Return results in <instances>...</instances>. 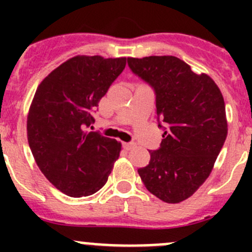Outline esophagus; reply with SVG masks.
<instances>
[{
  "mask_svg": "<svg viewBox=\"0 0 252 252\" xmlns=\"http://www.w3.org/2000/svg\"><path fill=\"white\" fill-rule=\"evenodd\" d=\"M123 146H124V149L126 150H128V151H130V150H133V149H135V142H123Z\"/></svg>",
  "mask_w": 252,
  "mask_h": 252,
  "instance_id": "esophagus-1",
  "label": "esophagus"
}]
</instances>
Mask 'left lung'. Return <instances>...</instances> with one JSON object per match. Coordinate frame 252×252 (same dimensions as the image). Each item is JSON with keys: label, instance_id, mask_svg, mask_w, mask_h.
<instances>
[{"label": "left lung", "instance_id": "8db88e82", "mask_svg": "<svg viewBox=\"0 0 252 252\" xmlns=\"http://www.w3.org/2000/svg\"><path fill=\"white\" fill-rule=\"evenodd\" d=\"M131 72L156 95L159 149L139 168L151 194L168 204L191 196L208 178L228 133L220 90L206 74H195L174 56L128 58Z\"/></svg>", "mask_w": 252, "mask_h": 252}]
</instances>
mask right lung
I'll list each match as a JSON object with an SVG mask.
<instances>
[{"mask_svg": "<svg viewBox=\"0 0 252 252\" xmlns=\"http://www.w3.org/2000/svg\"><path fill=\"white\" fill-rule=\"evenodd\" d=\"M126 64V57L75 56L37 86L28 114V142L40 171L68 196L98 191L119 157L121 142L86 129Z\"/></svg>", "mask_w": 252, "mask_h": 252, "instance_id": "obj_1", "label": "right lung"}]
</instances>
